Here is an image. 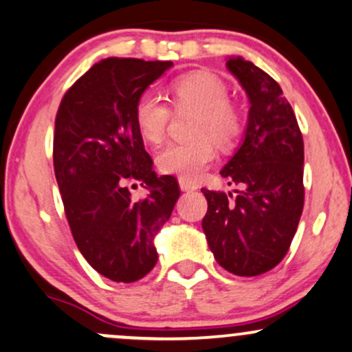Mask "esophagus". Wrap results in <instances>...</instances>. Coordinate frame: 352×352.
<instances>
[{
    "label": "esophagus",
    "instance_id": "esophagus-1",
    "mask_svg": "<svg viewBox=\"0 0 352 352\" xmlns=\"http://www.w3.org/2000/svg\"><path fill=\"white\" fill-rule=\"evenodd\" d=\"M179 185H180L182 192H192V190H197L195 184H192V182L185 180V179H179Z\"/></svg>",
    "mask_w": 352,
    "mask_h": 352
}]
</instances>
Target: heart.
<instances>
[{
    "label": "heart",
    "mask_w": 352,
    "mask_h": 352,
    "mask_svg": "<svg viewBox=\"0 0 352 352\" xmlns=\"http://www.w3.org/2000/svg\"><path fill=\"white\" fill-rule=\"evenodd\" d=\"M170 98L177 109L193 107L192 139L170 142L157 153V167L167 175L197 180L215 159V142L228 147L243 129L240 111L228 102L225 84L207 72H188L170 84ZM170 107L153 94H142L135 102L134 119L140 135L148 144H160L170 120Z\"/></svg>",
    "instance_id": "1"
}]
</instances>
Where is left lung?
I'll return each instance as SVG.
<instances>
[{"label":"left lung","mask_w":352,"mask_h":352,"mask_svg":"<svg viewBox=\"0 0 352 352\" xmlns=\"http://www.w3.org/2000/svg\"><path fill=\"white\" fill-rule=\"evenodd\" d=\"M228 71L250 100L243 144L221 168L236 195L201 188L208 201L201 220L218 265L236 276H258L288 253L305 205V145L280 84L243 58Z\"/></svg>","instance_id":"obj_1"}]
</instances>
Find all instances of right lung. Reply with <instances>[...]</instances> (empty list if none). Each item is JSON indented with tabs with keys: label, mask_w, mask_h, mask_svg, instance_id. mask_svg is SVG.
Returning a JSON list of instances; mask_svg holds the SVG:
<instances>
[{
	"label": "right lung",
	"mask_w": 352,
	"mask_h": 352,
	"mask_svg": "<svg viewBox=\"0 0 352 352\" xmlns=\"http://www.w3.org/2000/svg\"><path fill=\"white\" fill-rule=\"evenodd\" d=\"M172 60L107 58L67 89L56 114L54 173L79 252L96 272L134 283L157 263L153 245L180 188L159 177L135 125V102ZM151 190L131 200L126 184Z\"/></svg>",
	"instance_id": "obj_1"
}]
</instances>
